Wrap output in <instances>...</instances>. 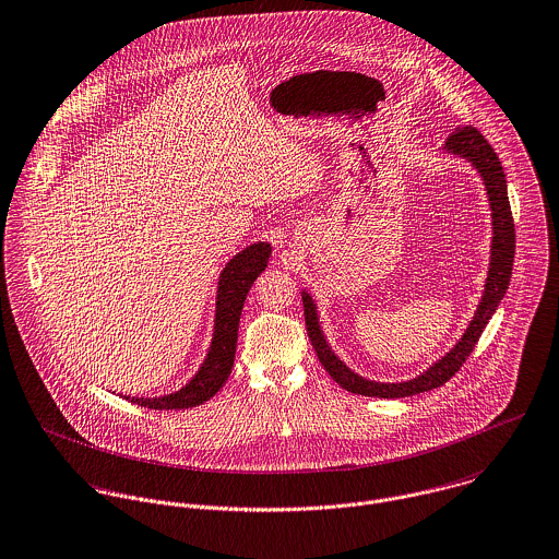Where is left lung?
Returning <instances> with one entry per match:
<instances>
[{"label": "left lung", "instance_id": "left-lung-1", "mask_svg": "<svg viewBox=\"0 0 559 559\" xmlns=\"http://www.w3.org/2000/svg\"><path fill=\"white\" fill-rule=\"evenodd\" d=\"M445 148L454 155H461L463 159L472 160L474 167L478 169L490 211H492V249H490V269L484 286V295L479 301L478 312L474 320L469 322L465 335L461 342L443 357L439 359L432 368H428L424 374H419L413 381L406 383H377L368 381L353 370H348L329 348L322 331H320L319 317H317V306L310 299L308 293H304V314H306V329L310 335V342L319 355V361L324 366V370L331 374V379L344 388L350 394H361V396H377V399H404V396H415L430 392L435 388H441L448 383L461 366L467 361L472 350L478 344L479 335L486 326V322L495 314L497 306L501 304L510 275H512V262H514V219L508 202V185H506V174L501 167V160L495 155L492 146L484 140L476 127H459L445 142Z\"/></svg>", "mask_w": 559, "mask_h": 559}]
</instances>
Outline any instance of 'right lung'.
Masks as SVG:
<instances>
[{"label":"right lung","instance_id":"add662e5","mask_svg":"<svg viewBox=\"0 0 559 559\" xmlns=\"http://www.w3.org/2000/svg\"><path fill=\"white\" fill-rule=\"evenodd\" d=\"M269 255H271V245L255 242L237 253L222 271L219 288H217L215 335L200 372L193 377L189 385L163 399H129V396L124 399L155 411L191 408L213 399L224 388V383L233 372L237 337H239L240 310L251 284L264 271Z\"/></svg>","mask_w":559,"mask_h":559}]
</instances>
